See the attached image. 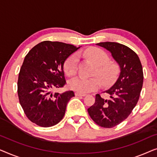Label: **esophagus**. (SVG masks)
<instances>
[{"label": "esophagus", "instance_id": "34e87169", "mask_svg": "<svg viewBox=\"0 0 157 157\" xmlns=\"http://www.w3.org/2000/svg\"><path fill=\"white\" fill-rule=\"evenodd\" d=\"M75 96H86V94L79 93V92H75Z\"/></svg>", "mask_w": 157, "mask_h": 157}]
</instances>
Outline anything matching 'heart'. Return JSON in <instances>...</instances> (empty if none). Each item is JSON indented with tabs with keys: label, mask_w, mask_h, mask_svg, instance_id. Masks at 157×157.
Wrapping results in <instances>:
<instances>
[{
	"label": "heart",
	"mask_w": 157,
	"mask_h": 157,
	"mask_svg": "<svg viewBox=\"0 0 157 157\" xmlns=\"http://www.w3.org/2000/svg\"><path fill=\"white\" fill-rule=\"evenodd\" d=\"M84 55L96 65L95 74L97 75L102 85L109 86L113 83L119 74V67L116 62L109 60L108 54L104 51L96 47H91L86 49ZM78 61L79 56L76 53H73L66 59L63 68L67 75L73 76L76 74ZM69 86L74 91L86 94L97 90L99 82L96 78L80 76L71 81Z\"/></svg>",
	"instance_id": "1"
}]
</instances>
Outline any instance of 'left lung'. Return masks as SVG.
<instances>
[{"instance_id":"left-lung-1","label":"left lung","mask_w":157,"mask_h":157,"mask_svg":"<svg viewBox=\"0 0 157 157\" xmlns=\"http://www.w3.org/2000/svg\"><path fill=\"white\" fill-rule=\"evenodd\" d=\"M96 45L110 51L121 72L114 84L104 91L110 98L105 99L97 94L88 112L98 126L112 128L124 121L136 106L142 89L143 68L138 55L126 46L115 42Z\"/></svg>"}]
</instances>
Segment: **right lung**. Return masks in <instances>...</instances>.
<instances>
[{"label":"right lung","mask_w":157,"mask_h":157,"mask_svg":"<svg viewBox=\"0 0 157 157\" xmlns=\"http://www.w3.org/2000/svg\"><path fill=\"white\" fill-rule=\"evenodd\" d=\"M78 48L74 45L46 40L25 56L18 75V95L25 114L33 123L50 127L63 118L74 93H53L52 89L66 84L64 62Z\"/></svg>","instance_id":"add662e5"}]
</instances>
